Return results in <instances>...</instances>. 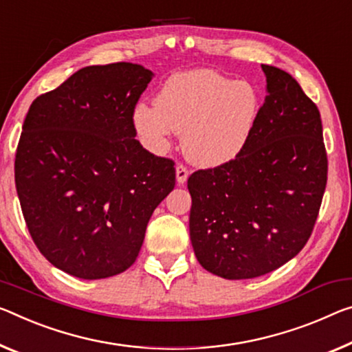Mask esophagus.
Wrapping results in <instances>:
<instances>
[{
    "label": "esophagus",
    "mask_w": 352,
    "mask_h": 352,
    "mask_svg": "<svg viewBox=\"0 0 352 352\" xmlns=\"http://www.w3.org/2000/svg\"><path fill=\"white\" fill-rule=\"evenodd\" d=\"M188 175H189V172H188L186 167L182 166V164H177V167H175V177H177L178 185H183V183L186 182Z\"/></svg>",
    "instance_id": "34e87169"
}]
</instances>
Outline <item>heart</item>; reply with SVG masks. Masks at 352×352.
<instances>
[{"label": "heart", "instance_id": "obj_1", "mask_svg": "<svg viewBox=\"0 0 352 352\" xmlns=\"http://www.w3.org/2000/svg\"><path fill=\"white\" fill-rule=\"evenodd\" d=\"M260 108V92L252 82L199 69L167 78L156 92L155 106H136L133 124L152 150L163 148L174 131L182 135L189 161L216 167L243 153Z\"/></svg>", "mask_w": 352, "mask_h": 352}]
</instances>
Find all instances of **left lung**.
<instances>
[{
	"mask_svg": "<svg viewBox=\"0 0 352 352\" xmlns=\"http://www.w3.org/2000/svg\"><path fill=\"white\" fill-rule=\"evenodd\" d=\"M266 97L243 153L188 178L189 236L202 267L241 280L285 265L314 230L327 182L316 104L294 78L261 65Z\"/></svg>",
	"mask_w": 352,
	"mask_h": 352,
	"instance_id": "obj_1",
	"label": "left lung"
}]
</instances>
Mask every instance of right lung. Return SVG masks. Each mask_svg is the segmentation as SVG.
Segmentation results:
<instances>
[{"label":"right lung","instance_id":"add662e5","mask_svg":"<svg viewBox=\"0 0 352 352\" xmlns=\"http://www.w3.org/2000/svg\"><path fill=\"white\" fill-rule=\"evenodd\" d=\"M153 74L131 63L89 65L28 111L15 186L28 230L58 270L86 280L135 263L174 161L136 141L133 111Z\"/></svg>","mask_w":352,"mask_h":352}]
</instances>
